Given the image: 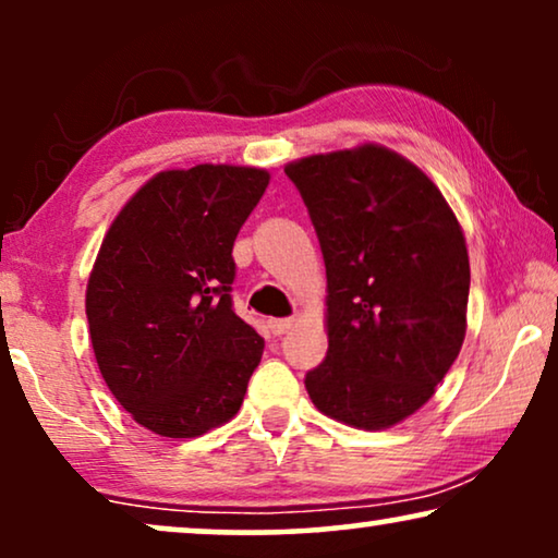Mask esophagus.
<instances>
[{
    "mask_svg": "<svg viewBox=\"0 0 558 558\" xmlns=\"http://www.w3.org/2000/svg\"><path fill=\"white\" fill-rule=\"evenodd\" d=\"M294 325V319L292 317H281V319H269V330L274 332V335H284V332H289V327Z\"/></svg>",
    "mask_w": 558,
    "mask_h": 558,
    "instance_id": "obj_1",
    "label": "esophagus"
}]
</instances>
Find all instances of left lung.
I'll return each instance as SVG.
<instances>
[{"mask_svg":"<svg viewBox=\"0 0 558 558\" xmlns=\"http://www.w3.org/2000/svg\"><path fill=\"white\" fill-rule=\"evenodd\" d=\"M323 248L325 361L304 376L323 414L386 429L434 396L468 327L470 258L439 187L391 149L287 167Z\"/></svg>","mask_w":558,"mask_h":558,"instance_id":"8db88e82","label":"left lung"}]
</instances>
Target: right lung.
I'll list each match as a JSON object with an SVG mask.
<instances>
[{
  "label": "right lung",
  "instance_id": "add662e5",
  "mask_svg": "<svg viewBox=\"0 0 558 558\" xmlns=\"http://www.w3.org/2000/svg\"><path fill=\"white\" fill-rule=\"evenodd\" d=\"M269 185L254 167L151 178L113 220L86 292L98 371L134 422L201 437L241 409L264 338L233 312V241Z\"/></svg>",
  "mask_w": 558,
  "mask_h": 558
}]
</instances>
